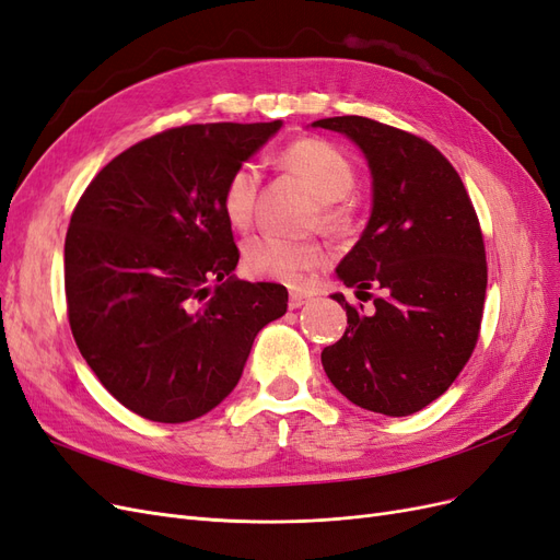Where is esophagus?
I'll list each match as a JSON object with an SVG mask.
<instances>
[{"label":"esophagus","mask_w":560,"mask_h":560,"mask_svg":"<svg viewBox=\"0 0 560 560\" xmlns=\"http://www.w3.org/2000/svg\"><path fill=\"white\" fill-rule=\"evenodd\" d=\"M308 301V296L306 294H299V292H290V301H287V306H290L292 311L294 308H301L303 306V303H306Z\"/></svg>","instance_id":"1"}]
</instances>
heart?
<instances>
[{
	"instance_id": "b5f03b06",
	"label": "heart",
	"mask_w": 560,
	"mask_h": 560,
	"mask_svg": "<svg viewBox=\"0 0 560 560\" xmlns=\"http://www.w3.org/2000/svg\"><path fill=\"white\" fill-rule=\"evenodd\" d=\"M280 161L311 186L319 198V224L329 233H346L352 222L348 194L358 179L346 151L322 138H301L287 144ZM261 173L252 161L235 165L222 189V212L233 229H247L257 208ZM325 259L317 241H292L273 233H257L243 245V266L249 276L287 284L303 282Z\"/></svg>"
}]
</instances>
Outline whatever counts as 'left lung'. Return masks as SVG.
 <instances>
[{
	"mask_svg": "<svg viewBox=\"0 0 560 560\" xmlns=\"http://www.w3.org/2000/svg\"><path fill=\"white\" fill-rule=\"evenodd\" d=\"M313 126L346 132L374 175L369 224L336 268L374 311L334 294L348 327L322 366L362 409L411 416L446 393L479 341L488 266L477 210L448 159L418 135L366 116Z\"/></svg>",
	"mask_w": 560,
	"mask_h": 560,
	"instance_id": "1",
	"label": "left lung"
}]
</instances>
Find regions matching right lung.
<instances>
[{"label": "right lung", "instance_id": "1", "mask_svg": "<svg viewBox=\"0 0 560 560\" xmlns=\"http://www.w3.org/2000/svg\"><path fill=\"white\" fill-rule=\"evenodd\" d=\"M282 124L167 128L112 159L65 238L67 317L83 360L126 409L154 422L212 411L287 290L231 273L241 259L222 189ZM215 284L212 285L211 282Z\"/></svg>", "mask_w": 560, "mask_h": 560}]
</instances>
